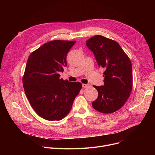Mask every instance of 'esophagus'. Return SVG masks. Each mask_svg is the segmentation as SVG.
Segmentation results:
<instances>
[{
	"label": "esophagus",
	"instance_id": "34e87169",
	"mask_svg": "<svg viewBox=\"0 0 155 155\" xmlns=\"http://www.w3.org/2000/svg\"><path fill=\"white\" fill-rule=\"evenodd\" d=\"M82 86L83 87H87L90 86V84H83Z\"/></svg>",
	"mask_w": 155,
	"mask_h": 155
}]
</instances>
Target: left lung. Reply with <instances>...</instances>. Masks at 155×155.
I'll return each instance as SVG.
<instances>
[{
	"label": "left lung",
	"instance_id": "left-lung-1",
	"mask_svg": "<svg viewBox=\"0 0 155 155\" xmlns=\"http://www.w3.org/2000/svg\"><path fill=\"white\" fill-rule=\"evenodd\" d=\"M86 46L94 53L98 65L105 70L104 85L93 86L99 95L92 105L99 112L114 113L124 105L132 89L130 60L116 41L102 35L88 39Z\"/></svg>",
	"mask_w": 155,
	"mask_h": 155
}]
</instances>
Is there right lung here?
<instances>
[{
	"instance_id": "1",
	"label": "right lung",
	"mask_w": 155,
	"mask_h": 155,
	"mask_svg": "<svg viewBox=\"0 0 155 155\" xmlns=\"http://www.w3.org/2000/svg\"><path fill=\"white\" fill-rule=\"evenodd\" d=\"M76 41L53 40L33 51L26 64L23 83L34 111L42 118L59 121L70 112L81 89L80 82L60 79L66 56Z\"/></svg>"
}]
</instances>
